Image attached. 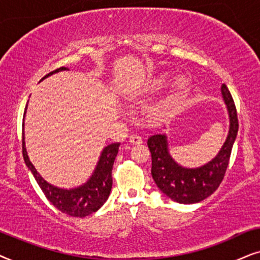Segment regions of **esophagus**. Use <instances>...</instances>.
I'll use <instances>...</instances> for the list:
<instances>
[{
    "mask_svg": "<svg viewBox=\"0 0 260 260\" xmlns=\"http://www.w3.org/2000/svg\"><path fill=\"white\" fill-rule=\"evenodd\" d=\"M129 143L132 145H140L143 143V139H141V137L137 136V134H132V136H129Z\"/></svg>",
    "mask_w": 260,
    "mask_h": 260,
    "instance_id": "esophagus-1",
    "label": "esophagus"
}]
</instances>
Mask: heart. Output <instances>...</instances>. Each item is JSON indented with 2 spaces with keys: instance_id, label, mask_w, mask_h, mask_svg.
Here are the masks:
<instances>
[{
  "instance_id": "obj_1",
  "label": "heart",
  "mask_w": 260,
  "mask_h": 260,
  "mask_svg": "<svg viewBox=\"0 0 260 260\" xmlns=\"http://www.w3.org/2000/svg\"><path fill=\"white\" fill-rule=\"evenodd\" d=\"M168 83V76H160V77L153 79V81L144 89V92H146V94H154V92H157L159 90L164 88ZM186 84H188V78H186L185 75H178L172 79V86H174L175 91H181V90L185 88Z\"/></svg>"
}]
</instances>
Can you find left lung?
Instances as JSON below:
<instances>
[{
	"mask_svg": "<svg viewBox=\"0 0 260 260\" xmlns=\"http://www.w3.org/2000/svg\"><path fill=\"white\" fill-rule=\"evenodd\" d=\"M221 95L226 105L230 129L226 140L212 160L199 168H185L171 157L169 140L165 133L148 138L151 151V174L155 184L169 199L183 205L199 203L219 188L230 161L232 147L238 134V116L233 99L226 84L221 85Z\"/></svg>",
	"mask_w": 260,
	"mask_h": 260,
	"instance_id": "left-lung-1",
	"label": "left lung"
}]
</instances>
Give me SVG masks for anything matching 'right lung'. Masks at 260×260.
Segmentation results:
<instances>
[{
	"label": "right lung",
	"instance_id": "add662e5",
	"mask_svg": "<svg viewBox=\"0 0 260 260\" xmlns=\"http://www.w3.org/2000/svg\"><path fill=\"white\" fill-rule=\"evenodd\" d=\"M65 70H69V69H57V70L52 71L45 76L44 78H41V81H44L45 78L50 77L53 74ZM27 106L25 108L23 116L26 115ZM119 146L120 143H113L107 145L102 150L101 154H100L99 161L95 166V170L91 174V176H90L88 181L83 183L82 185L76 186V188L64 189L58 188V186L45 181L39 172L37 171V169L34 168L32 161L29 160L28 154H27L25 145V133H22V154L23 159H25L26 166L33 174L34 178H36L37 183L39 184L40 189L43 190L45 196L47 197V200L50 201L55 208L70 216H88L90 214L95 213L96 210L101 208L105 205L106 201L108 200L113 185V164L114 160H115L117 152H119Z\"/></svg>",
	"mask_w": 260,
	"mask_h": 260
}]
</instances>
